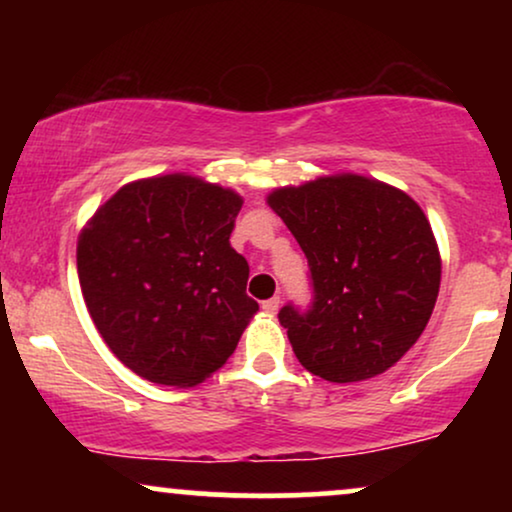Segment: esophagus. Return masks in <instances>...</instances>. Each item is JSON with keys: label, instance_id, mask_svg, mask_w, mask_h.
Segmentation results:
<instances>
[{"label": "esophagus", "instance_id": "34e87169", "mask_svg": "<svg viewBox=\"0 0 512 512\" xmlns=\"http://www.w3.org/2000/svg\"><path fill=\"white\" fill-rule=\"evenodd\" d=\"M279 305H282V300H279V296H272L268 300H263V310L268 314H277Z\"/></svg>", "mask_w": 512, "mask_h": 512}]
</instances>
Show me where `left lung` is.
Listing matches in <instances>:
<instances>
[{
  "label": "left lung",
  "instance_id": "8db88e82",
  "mask_svg": "<svg viewBox=\"0 0 512 512\" xmlns=\"http://www.w3.org/2000/svg\"><path fill=\"white\" fill-rule=\"evenodd\" d=\"M268 205L310 263L312 310H279L303 368L345 384L401 361L440 289V251L422 207L401 188L352 172L275 188Z\"/></svg>",
  "mask_w": 512,
  "mask_h": 512
}]
</instances>
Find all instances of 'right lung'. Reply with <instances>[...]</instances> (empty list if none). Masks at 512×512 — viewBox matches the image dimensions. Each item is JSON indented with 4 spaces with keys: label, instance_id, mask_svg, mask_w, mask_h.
<instances>
[{
    "label": "right lung",
    "instance_id": "obj_1",
    "mask_svg": "<svg viewBox=\"0 0 512 512\" xmlns=\"http://www.w3.org/2000/svg\"><path fill=\"white\" fill-rule=\"evenodd\" d=\"M242 202L233 188L174 172L118 188L83 226V300L132 373L195 387L235 352L258 312L249 265L230 247Z\"/></svg>",
    "mask_w": 512,
    "mask_h": 512
}]
</instances>
